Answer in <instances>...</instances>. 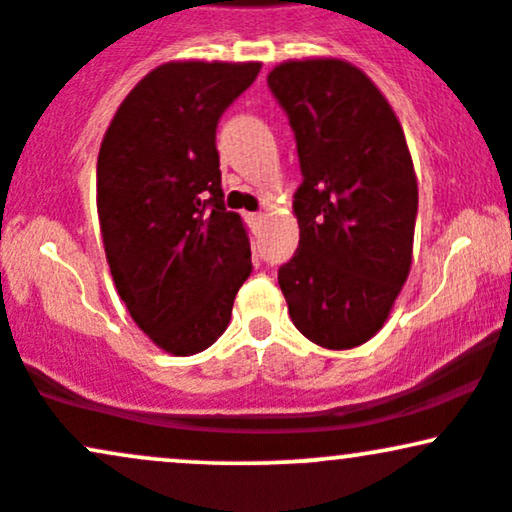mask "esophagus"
I'll return each instance as SVG.
<instances>
[{
	"label": "esophagus",
	"instance_id": "obj_1",
	"mask_svg": "<svg viewBox=\"0 0 512 512\" xmlns=\"http://www.w3.org/2000/svg\"><path fill=\"white\" fill-rule=\"evenodd\" d=\"M245 219H248V223H252V226H257V223L262 221V214H260V211H257V214H248V216H245Z\"/></svg>",
	"mask_w": 512,
	"mask_h": 512
}]
</instances>
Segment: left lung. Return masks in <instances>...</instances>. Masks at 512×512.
<instances>
[{"label":"left lung","mask_w":512,"mask_h":512,"mask_svg":"<svg viewBox=\"0 0 512 512\" xmlns=\"http://www.w3.org/2000/svg\"><path fill=\"white\" fill-rule=\"evenodd\" d=\"M296 134L301 228L279 286L293 325L325 349L380 332L411 267L419 187L395 110L361 69L334 57L267 76Z\"/></svg>","instance_id":"left-lung-1"}]
</instances>
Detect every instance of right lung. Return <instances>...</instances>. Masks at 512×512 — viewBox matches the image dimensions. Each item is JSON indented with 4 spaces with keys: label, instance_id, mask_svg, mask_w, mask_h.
<instances>
[{
    "label": "right lung",
    "instance_id": "add662e5",
    "mask_svg": "<svg viewBox=\"0 0 512 512\" xmlns=\"http://www.w3.org/2000/svg\"><path fill=\"white\" fill-rule=\"evenodd\" d=\"M260 62H166L129 91L105 132L96 202L115 289L173 356L226 332L252 272L243 221L223 207L216 125Z\"/></svg>",
    "mask_w": 512,
    "mask_h": 512
}]
</instances>
